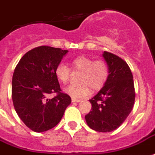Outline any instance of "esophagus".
Returning <instances> with one entry per match:
<instances>
[{"label": "esophagus", "instance_id": "esophagus-1", "mask_svg": "<svg viewBox=\"0 0 155 155\" xmlns=\"http://www.w3.org/2000/svg\"><path fill=\"white\" fill-rule=\"evenodd\" d=\"M71 102H81V100L75 99V98H71Z\"/></svg>", "mask_w": 155, "mask_h": 155}]
</instances>
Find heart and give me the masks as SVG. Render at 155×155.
Segmentation results:
<instances>
[{"label": "heart", "instance_id": "b5f03b06", "mask_svg": "<svg viewBox=\"0 0 155 155\" xmlns=\"http://www.w3.org/2000/svg\"><path fill=\"white\" fill-rule=\"evenodd\" d=\"M71 66L75 71H81L80 85H70L64 88V91L71 97L79 99L84 98L91 94V87L93 91H98L105 85L109 75L106 62L103 60H95L87 56H80L71 61ZM56 76L60 81L66 84L70 79L71 70L67 64L61 62L55 69Z\"/></svg>", "mask_w": 155, "mask_h": 155}]
</instances>
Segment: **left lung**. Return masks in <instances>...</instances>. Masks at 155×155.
<instances>
[{
    "instance_id": "1",
    "label": "left lung",
    "mask_w": 155,
    "mask_h": 155,
    "mask_svg": "<svg viewBox=\"0 0 155 155\" xmlns=\"http://www.w3.org/2000/svg\"><path fill=\"white\" fill-rule=\"evenodd\" d=\"M109 69L107 80L91 99V110L85 116L90 128L100 132L117 129L132 111L135 102L133 76L124 60L109 52L102 53Z\"/></svg>"
}]
</instances>
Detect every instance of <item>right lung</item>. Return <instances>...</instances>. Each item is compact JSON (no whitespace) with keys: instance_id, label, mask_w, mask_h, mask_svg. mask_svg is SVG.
<instances>
[{"instance_id":"add662e5","label":"right lung","mask_w":155,"mask_h":155,"mask_svg":"<svg viewBox=\"0 0 155 155\" xmlns=\"http://www.w3.org/2000/svg\"><path fill=\"white\" fill-rule=\"evenodd\" d=\"M68 50L41 45L24 54L16 65L12 82L15 112L27 127L35 132L54 128L71 99L62 93L55 69ZM58 95L49 99L50 93Z\"/></svg>"}]
</instances>
